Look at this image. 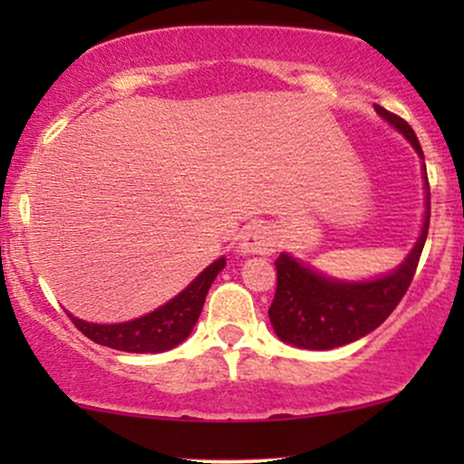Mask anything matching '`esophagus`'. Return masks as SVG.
Here are the masks:
<instances>
[{
	"mask_svg": "<svg viewBox=\"0 0 464 464\" xmlns=\"http://www.w3.org/2000/svg\"><path fill=\"white\" fill-rule=\"evenodd\" d=\"M275 248V236L268 227L253 225L239 233L237 250L242 255H268Z\"/></svg>",
	"mask_w": 464,
	"mask_h": 464,
	"instance_id": "34e87169",
	"label": "esophagus"
}]
</instances>
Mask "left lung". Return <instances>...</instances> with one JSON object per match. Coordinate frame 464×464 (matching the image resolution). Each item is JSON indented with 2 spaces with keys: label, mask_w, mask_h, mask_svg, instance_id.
<instances>
[{
  "label": "left lung",
  "mask_w": 464,
  "mask_h": 464,
  "mask_svg": "<svg viewBox=\"0 0 464 464\" xmlns=\"http://www.w3.org/2000/svg\"><path fill=\"white\" fill-rule=\"evenodd\" d=\"M375 111L392 129L401 132L423 159L420 143L408 121L377 104ZM423 180L428 207H425L420 236L408 257L392 273L369 281H344L318 273L292 257L290 253H281L276 257V292L268 316L275 334L284 343L312 351L335 349L364 338L391 316L412 284L420 250L428 237L430 183L425 163Z\"/></svg>",
  "instance_id": "obj_1"
}]
</instances>
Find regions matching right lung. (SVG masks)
Wrapping results in <instances>:
<instances>
[{
  "instance_id": "right-lung-1",
  "label": "right lung",
  "mask_w": 464,
  "mask_h": 464,
  "mask_svg": "<svg viewBox=\"0 0 464 464\" xmlns=\"http://www.w3.org/2000/svg\"><path fill=\"white\" fill-rule=\"evenodd\" d=\"M225 266V257L216 259L174 299H169L165 305L157 307L146 316L135 318V321L98 324L80 321L72 314H69V318L89 340L102 344V347L126 351V353H163V351L177 347L191 334L202 312V305H205L207 292Z\"/></svg>"
}]
</instances>
